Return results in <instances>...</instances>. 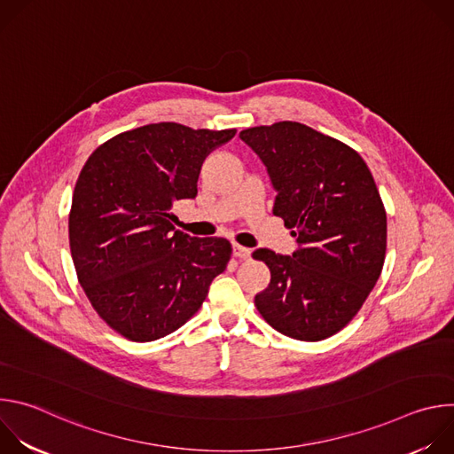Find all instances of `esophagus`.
Instances as JSON below:
<instances>
[{"label":"esophagus","mask_w":454,"mask_h":454,"mask_svg":"<svg viewBox=\"0 0 454 454\" xmlns=\"http://www.w3.org/2000/svg\"><path fill=\"white\" fill-rule=\"evenodd\" d=\"M233 256L242 258V261H247V258L251 256V249H247L244 246H239V244H233Z\"/></svg>","instance_id":"obj_1"}]
</instances>
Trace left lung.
Instances as JSON below:
<instances>
[{
  "mask_svg": "<svg viewBox=\"0 0 454 454\" xmlns=\"http://www.w3.org/2000/svg\"><path fill=\"white\" fill-rule=\"evenodd\" d=\"M239 137L266 165L277 190L273 214L298 242L291 256L253 251L271 271L254 305L284 336L331 338L359 312L384 264L386 210L372 172L352 147L298 121Z\"/></svg>",
  "mask_w": 454,
  "mask_h": 454,
  "instance_id": "8db88e82",
  "label": "left lung"
}]
</instances>
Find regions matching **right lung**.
<instances>
[{
  "label": "right lung",
  "mask_w": 454,
  "mask_h": 454,
  "mask_svg": "<svg viewBox=\"0 0 454 454\" xmlns=\"http://www.w3.org/2000/svg\"><path fill=\"white\" fill-rule=\"evenodd\" d=\"M176 121L125 131L82 167L68 219L77 278L107 325L131 341H154L200 310L231 256L226 239L174 228L179 200L198 196L205 158L235 137Z\"/></svg>",
  "instance_id": "add662e5"
}]
</instances>
